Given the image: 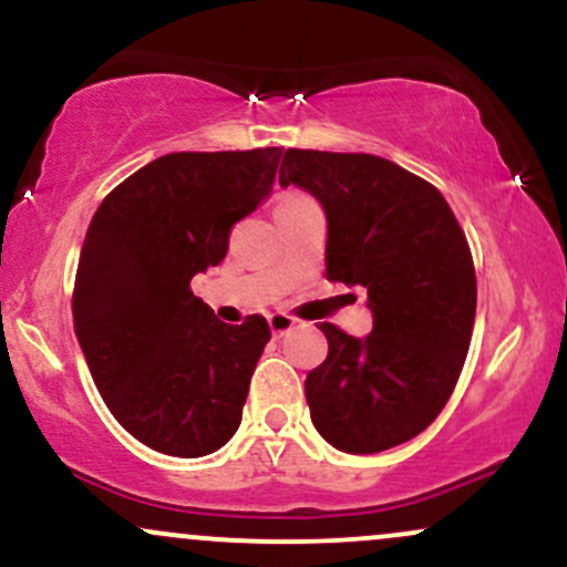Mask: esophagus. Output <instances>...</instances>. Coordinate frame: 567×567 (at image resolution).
<instances>
[{
	"label": "esophagus",
	"instance_id": "1",
	"mask_svg": "<svg viewBox=\"0 0 567 567\" xmlns=\"http://www.w3.org/2000/svg\"><path fill=\"white\" fill-rule=\"evenodd\" d=\"M267 324H270L272 334H286L289 330H295L297 319L289 313H270L267 316Z\"/></svg>",
	"mask_w": 567,
	"mask_h": 567
}]
</instances>
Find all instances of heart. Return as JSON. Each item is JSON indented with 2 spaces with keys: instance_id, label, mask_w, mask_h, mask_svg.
<instances>
[{
  "instance_id": "b5f03b06",
  "label": "heart",
  "mask_w": 567,
  "mask_h": 567,
  "mask_svg": "<svg viewBox=\"0 0 567 567\" xmlns=\"http://www.w3.org/2000/svg\"><path fill=\"white\" fill-rule=\"evenodd\" d=\"M297 199H306V197H302V194H286V197L281 199V205H286V203H297Z\"/></svg>"
}]
</instances>
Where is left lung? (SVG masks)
I'll use <instances>...</instances> for the list:
<instances>
[{
  "label": "left lung",
  "mask_w": 567,
  "mask_h": 567,
  "mask_svg": "<svg viewBox=\"0 0 567 567\" xmlns=\"http://www.w3.org/2000/svg\"><path fill=\"white\" fill-rule=\"evenodd\" d=\"M278 184L319 199L327 278L368 289V338L321 324L330 354L306 379L313 427L346 454L411 441L449 403L476 319L465 233L435 186L370 154L289 148Z\"/></svg>",
  "instance_id": "1"
}]
</instances>
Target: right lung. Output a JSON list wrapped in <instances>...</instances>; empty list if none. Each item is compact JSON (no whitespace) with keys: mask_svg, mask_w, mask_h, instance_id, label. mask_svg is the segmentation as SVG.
<instances>
[{"mask_svg":"<svg viewBox=\"0 0 567 567\" xmlns=\"http://www.w3.org/2000/svg\"><path fill=\"white\" fill-rule=\"evenodd\" d=\"M284 148L167 154L102 199L78 261L72 321L102 400L140 443L218 452L240 427L265 316L224 324L192 278L227 257L229 229L276 184Z\"/></svg>","mask_w":567,"mask_h":567,"instance_id":"1","label":"right lung"}]
</instances>
